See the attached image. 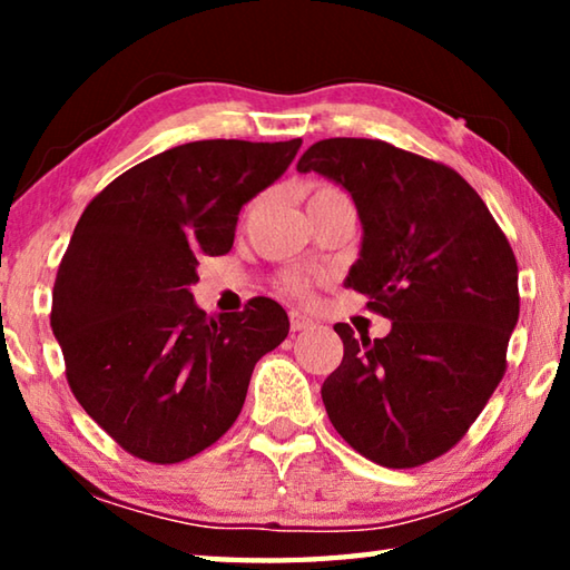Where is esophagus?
Listing matches in <instances>:
<instances>
[{
    "mask_svg": "<svg viewBox=\"0 0 570 570\" xmlns=\"http://www.w3.org/2000/svg\"><path fill=\"white\" fill-rule=\"evenodd\" d=\"M288 322H292V332H304L314 324L304 312H292L288 314Z\"/></svg>",
    "mask_w": 570,
    "mask_h": 570,
    "instance_id": "obj_1",
    "label": "esophagus"
}]
</instances>
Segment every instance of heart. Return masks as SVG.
Segmentation results:
<instances>
[{
  "label": "heart",
  "instance_id": "obj_1",
  "mask_svg": "<svg viewBox=\"0 0 570 570\" xmlns=\"http://www.w3.org/2000/svg\"><path fill=\"white\" fill-rule=\"evenodd\" d=\"M336 188H332V186H314L312 190H308V204H312V200H320V198H330V196H336ZM282 288L284 292H288V294H296V296H302V294H306L308 292V282L304 276H298V274H286V276H282Z\"/></svg>",
  "mask_w": 570,
  "mask_h": 570
}]
</instances>
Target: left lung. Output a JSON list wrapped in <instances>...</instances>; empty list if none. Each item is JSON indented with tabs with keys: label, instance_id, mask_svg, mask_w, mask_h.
Here are the masks:
<instances>
[{
	"label": "left lung",
	"instance_id": "1",
	"mask_svg": "<svg viewBox=\"0 0 570 570\" xmlns=\"http://www.w3.org/2000/svg\"><path fill=\"white\" fill-rule=\"evenodd\" d=\"M296 170L352 193L364 238L346 286L392 322L384 340L334 324L344 360L322 387L334 430L384 468L445 455L505 374L520 312L513 248L458 170L384 140H320Z\"/></svg>",
	"mask_w": 570,
	"mask_h": 570
}]
</instances>
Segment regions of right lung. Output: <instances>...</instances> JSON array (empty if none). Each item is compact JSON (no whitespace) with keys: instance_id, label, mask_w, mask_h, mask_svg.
I'll list each match as a JSON object with an SVG mask.
<instances>
[{"instance_id":"1","label":"right lung","mask_w":570,"mask_h":570,"mask_svg":"<svg viewBox=\"0 0 570 570\" xmlns=\"http://www.w3.org/2000/svg\"><path fill=\"white\" fill-rule=\"evenodd\" d=\"M298 148L302 138L186 142L125 170L77 220L50 324L75 400L132 458L173 465L214 445L256 362L286 340L274 298L206 316L190 286L198 258L228 254L240 208Z\"/></svg>"}]
</instances>
